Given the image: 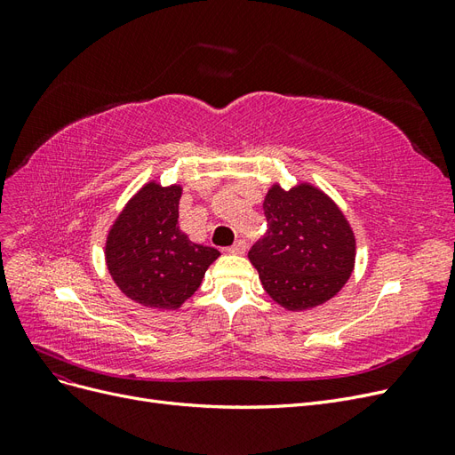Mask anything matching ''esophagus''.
Here are the masks:
<instances>
[{
  "instance_id": "esophagus-1",
  "label": "esophagus",
  "mask_w": 455,
  "mask_h": 455,
  "mask_svg": "<svg viewBox=\"0 0 455 455\" xmlns=\"http://www.w3.org/2000/svg\"><path fill=\"white\" fill-rule=\"evenodd\" d=\"M228 251H229L231 254H244V251H246V243H244L243 239H239V241H235V244L229 246Z\"/></svg>"
}]
</instances>
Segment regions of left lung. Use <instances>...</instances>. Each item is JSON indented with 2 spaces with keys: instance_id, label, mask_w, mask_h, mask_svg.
I'll return each mask as SVG.
<instances>
[{
  "instance_id": "left-lung-1",
  "label": "left lung",
  "mask_w": 455,
  "mask_h": 455,
  "mask_svg": "<svg viewBox=\"0 0 455 455\" xmlns=\"http://www.w3.org/2000/svg\"><path fill=\"white\" fill-rule=\"evenodd\" d=\"M264 214L267 233L252 244L249 258L266 292L291 311L336 296L355 264L353 231L338 206L307 184L291 191L273 186Z\"/></svg>"
}]
</instances>
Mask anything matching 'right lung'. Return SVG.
<instances>
[{
	"label": "right lung",
	"mask_w": 455,
	"mask_h": 455,
	"mask_svg": "<svg viewBox=\"0 0 455 455\" xmlns=\"http://www.w3.org/2000/svg\"><path fill=\"white\" fill-rule=\"evenodd\" d=\"M180 196V186L146 184L106 241L109 275L123 294L146 307H180L220 256L212 246L191 243L178 228Z\"/></svg>",
	"instance_id": "right-lung-1"
}]
</instances>
